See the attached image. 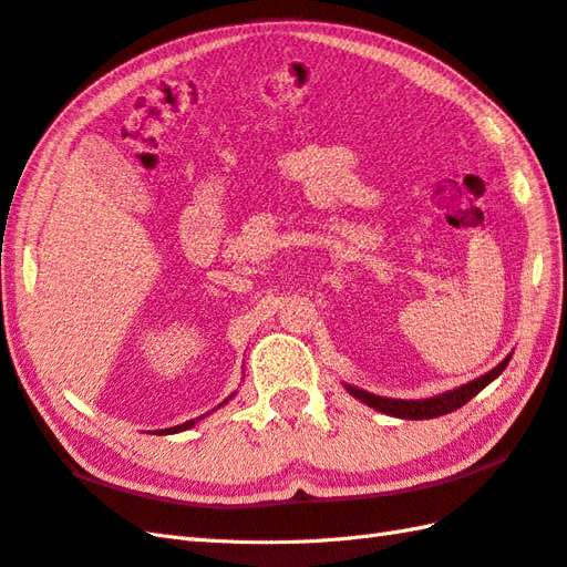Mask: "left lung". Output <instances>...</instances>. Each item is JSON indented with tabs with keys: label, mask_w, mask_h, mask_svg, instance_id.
<instances>
[{
	"label": "left lung",
	"mask_w": 567,
	"mask_h": 567,
	"mask_svg": "<svg viewBox=\"0 0 567 567\" xmlns=\"http://www.w3.org/2000/svg\"><path fill=\"white\" fill-rule=\"evenodd\" d=\"M509 358H512V355H509ZM509 358H504L495 370L487 372V375L477 378V380H473V382H467V384H463V388H457V390H451V392H443V394L431 396V400H419V402L388 400V396H375V394L363 392V390H355V388H348V392H351L353 396H358L360 402H365L368 406L378 409V412H384V414H392V416H400V419H433V416L455 412L457 406L467 404L480 390L487 388V384H489L492 380H495L504 368H507Z\"/></svg>",
	"instance_id": "1"
}]
</instances>
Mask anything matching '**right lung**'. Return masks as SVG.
Wrapping results in <instances>:
<instances>
[{"label":"right lung","mask_w":567,"mask_h":567,"mask_svg":"<svg viewBox=\"0 0 567 567\" xmlns=\"http://www.w3.org/2000/svg\"><path fill=\"white\" fill-rule=\"evenodd\" d=\"M189 426H195V419H189V421H185V424H179V426H173V429H167V431H161V433H177V431H183V429H189Z\"/></svg>","instance_id":"obj_1"}]
</instances>
